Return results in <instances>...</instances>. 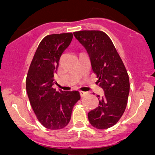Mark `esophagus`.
Returning a JSON list of instances; mask_svg holds the SVG:
<instances>
[{
	"label": "esophagus",
	"instance_id": "34e87169",
	"mask_svg": "<svg viewBox=\"0 0 155 155\" xmlns=\"http://www.w3.org/2000/svg\"><path fill=\"white\" fill-rule=\"evenodd\" d=\"M86 94H87V92H84V91H80L81 97H84L86 95Z\"/></svg>",
	"mask_w": 155,
	"mask_h": 155
}]
</instances>
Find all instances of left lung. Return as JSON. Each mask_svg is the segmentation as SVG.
I'll list each match as a JSON object with an SVG mask.
<instances>
[{
	"label": "left lung",
	"instance_id": "left-lung-1",
	"mask_svg": "<svg viewBox=\"0 0 155 155\" xmlns=\"http://www.w3.org/2000/svg\"><path fill=\"white\" fill-rule=\"evenodd\" d=\"M75 38L89 54L92 71L105 94L87 117L91 126L105 130L120 120L127 105L130 81L127 69L111 39L99 30L74 31ZM99 98V95H98Z\"/></svg>",
	"mask_w": 155,
	"mask_h": 155
}]
</instances>
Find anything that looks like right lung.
I'll use <instances>...</instances> for the list:
<instances>
[{
	"instance_id": "obj_1",
	"label": "right lung",
	"mask_w": 155,
	"mask_h": 155,
	"mask_svg": "<svg viewBox=\"0 0 155 155\" xmlns=\"http://www.w3.org/2000/svg\"><path fill=\"white\" fill-rule=\"evenodd\" d=\"M73 38L72 32L44 37L35 53L26 77V91L36 118L44 127L61 130L69 124L78 91H56L54 74Z\"/></svg>"
}]
</instances>
